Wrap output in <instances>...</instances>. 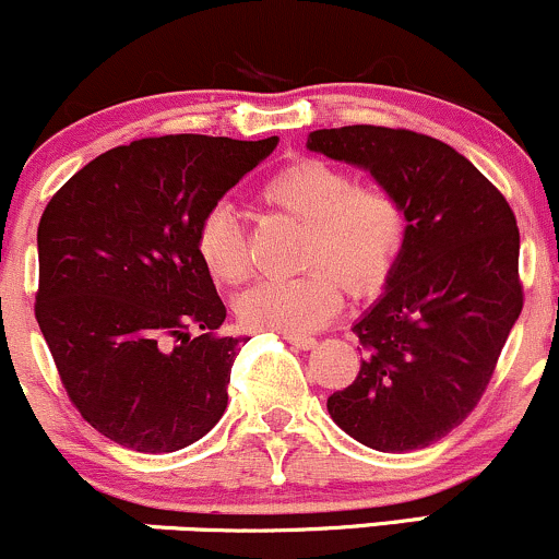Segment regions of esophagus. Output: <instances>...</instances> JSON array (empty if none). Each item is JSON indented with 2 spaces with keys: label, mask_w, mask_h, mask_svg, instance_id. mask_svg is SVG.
Here are the masks:
<instances>
[{
  "label": "esophagus",
  "mask_w": 559,
  "mask_h": 559,
  "mask_svg": "<svg viewBox=\"0 0 559 559\" xmlns=\"http://www.w3.org/2000/svg\"><path fill=\"white\" fill-rule=\"evenodd\" d=\"M285 341L290 343V346L304 348V350H309V348L317 346V337H311V335H285Z\"/></svg>",
  "instance_id": "1"
}]
</instances>
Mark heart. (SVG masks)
<instances>
[{
	"instance_id": "b5f03b06",
	"label": "heart",
	"mask_w": 559,
	"mask_h": 559,
	"mask_svg": "<svg viewBox=\"0 0 559 559\" xmlns=\"http://www.w3.org/2000/svg\"><path fill=\"white\" fill-rule=\"evenodd\" d=\"M261 200L304 224L298 277L263 280L237 304L253 330L304 335L341 309V282L354 296L380 290L399 266L409 237V211L391 187L356 181L348 168L322 158H296L269 174ZM198 259L222 285L248 277V248L240 218L213 205L200 218Z\"/></svg>"
}]
</instances>
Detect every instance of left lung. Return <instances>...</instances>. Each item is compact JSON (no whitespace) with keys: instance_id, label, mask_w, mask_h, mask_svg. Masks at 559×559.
<instances>
[{"instance_id":"1","label":"left lung","mask_w":559,"mask_h":559,"mask_svg":"<svg viewBox=\"0 0 559 559\" xmlns=\"http://www.w3.org/2000/svg\"><path fill=\"white\" fill-rule=\"evenodd\" d=\"M306 147L367 168L409 211L385 296L354 324L361 369L328 399L330 417L388 454L430 447L478 406L523 311L515 213L428 134L361 123L311 131Z\"/></svg>"}]
</instances>
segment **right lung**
<instances>
[{
	"label": "right lung",
	"instance_id": "add662e5",
	"mask_svg": "<svg viewBox=\"0 0 559 559\" xmlns=\"http://www.w3.org/2000/svg\"><path fill=\"white\" fill-rule=\"evenodd\" d=\"M277 142L147 136L86 163L44 209L36 322L71 404L110 441L168 454L222 419L248 337L216 332L227 309L195 237Z\"/></svg>",
	"mask_w": 559,
	"mask_h": 559
}]
</instances>
